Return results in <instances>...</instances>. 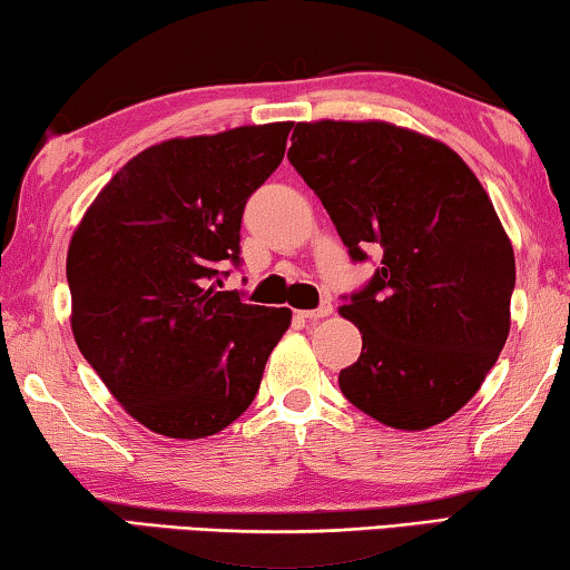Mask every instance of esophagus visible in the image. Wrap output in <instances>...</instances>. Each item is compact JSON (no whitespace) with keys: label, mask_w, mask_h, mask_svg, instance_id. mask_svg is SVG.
I'll return each instance as SVG.
<instances>
[{"label":"esophagus","mask_w":570,"mask_h":570,"mask_svg":"<svg viewBox=\"0 0 570 570\" xmlns=\"http://www.w3.org/2000/svg\"><path fill=\"white\" fill-rule=\"evenodd\" d=\"M330 314H332V301H322V303H318V308L298 311V316L303 318V322H318V318H324Z\"/></svg>","instance_id":"1"}]
</instances>
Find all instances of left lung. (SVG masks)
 <instances>
[{"instance_id":"8db88e82","label":"left lung","mask_w":570,"mask_h":570,"mask_svg":"<svg viewBox=\"0 0 570 570\" xmlns=\"http://www.w3.org/2000/svg\"><path fill=\"white\" fill-rule=\"evenodd\" d=\"M287 160L350 259L381 256L340 308L363 334L342 394L400 431L443 423L509 337L517 264L493 202L451 147L386 121L295 124Z\"/></svg>"}]
</instances>
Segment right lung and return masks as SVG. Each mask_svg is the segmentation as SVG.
Returning a JSON list of instances; mask_svg holds the SVG:
<instances>
[{
	"mask_svg": "<svg viewBox=\"0 0 570 570\" xmlns=\"http://www.w3.org/2000/svg\"><path fill=\"white\" fill-rule=\"evenodd\" d=\"M291 121L168 139L98 194L67 254L75 342L131 417L205 439L246 412L291 308L220 291L240 217L283 163Z\"/></svg>",
	"mask_w": 570,
	"mask_h": 570,
	"instance_id": "1",
	"label": "right lung"
}]
</instances>
